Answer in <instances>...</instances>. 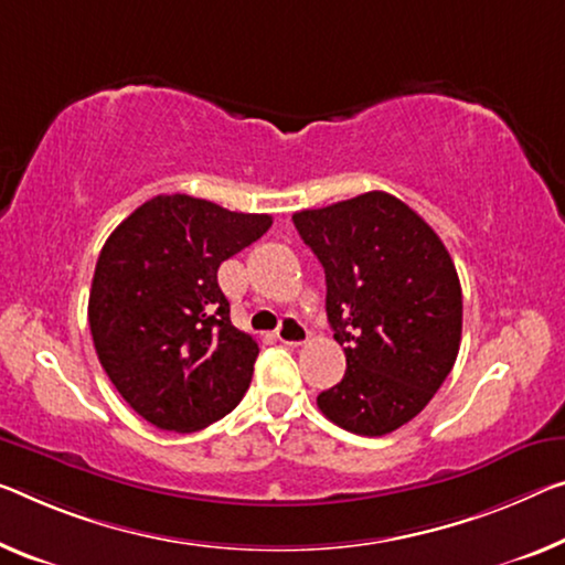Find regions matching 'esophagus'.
<instances>
[{
  "label": "esophagus",
  "instance_id": "obj_1",
  "mask_svg": "<svg viewBox=\"0 0 565 565\" xmlns=\"http://www.w3.org/2000/svg\"><path fill=\"white\" fill-rule=\"evenodd\" d=\"M308 328L300 323L298 318H292V316H285L282 318V323H280V328H277L275 331V338L280 343H285V345H302L308 341Z\"/></svg>",
  "mask_w": 565,
  "mask_h": 565
}]
</instances>
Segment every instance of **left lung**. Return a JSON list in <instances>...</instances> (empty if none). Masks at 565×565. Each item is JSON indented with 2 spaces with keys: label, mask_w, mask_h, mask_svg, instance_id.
<instances>
[{
  "label": "left lung",
  "mask_w": 565,
  "mask_h": 565,
  "mask_svg": "<svg viewBox=\"0 0 565 565\" xmlns=\"http://www.w3.org/2000/svg\"><path fill=\"white\" fill-rule=\"evenodd\" d=\"M326 270V312L343 345L341 384L318 409L345 431L384 437L412 422L452 371L462 288L427 222L386 192L292 214Z\"/></svg>",
  "instance_id": "left-lung-1"
}]
</instances>
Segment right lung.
<instances>
[{"instance_id":"obj_1","label":"right lung","mask_w":565,"mask_h":565,"mask_svg":"<svg viewBox=\"0 0 565 565\" xmlns=\"http://www.w3.org/2000/svg\"><path fill=\"white\" fill-rule=\"evenodd\" d=\"M270 224V214L161 194L103 245L88 300L93 345L118 394L153 427L204 429L245 396L259 349L232 326L216 270Z\"/></svg>"}]
</instances>
